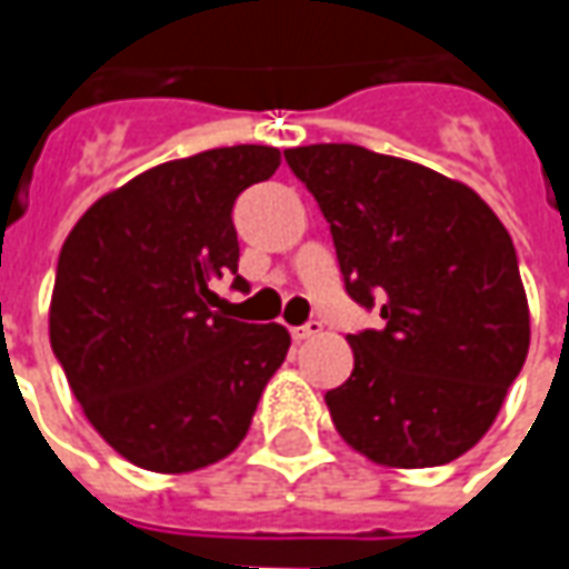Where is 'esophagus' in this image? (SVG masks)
Returning a JSON list of instances; mask_svg holds the SVG:
<instances>
[{
    "label": "esophagus",
    "mask_w": 569,
    "mask_h": 569,
    "mask_svg": "<svg viewBox=\"0 0 569 569\" xmlns=\"http://www.w3.org/2000/svg\"><path fill=\"white\" fill-rule=\"evenodd\" d=\"M319 332H322V322H319V319H310V322H303V326H291V339L295 341L313 339Z\"/></svg>",
    "instance_id": "1"
}]
</instances>
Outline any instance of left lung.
<instances>
[{
    "instance_id": "left-lung-1",
    "label": "left lung",
    "mask_w": 569,
    "mask_h": 569,
    "mask_svg": "<svg viewBox=\"0 0 569 569\" xmlns=\"http://www.w3.org/2000/svg\"><path fill=\"white\" fill-rule=\"evenodd\" d=\"M380 329L348 336L351 377L326 392L339 433L396 469L447 466L493 425L529 355L516 247L488 202L430 167L361 144L288 148Z\"/></svg>"
}]
</instances>
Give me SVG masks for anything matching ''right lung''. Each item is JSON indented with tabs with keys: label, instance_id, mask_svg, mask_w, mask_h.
Listing matches in <instances>:
<instances>
[{
	"label": "right lung",
	"instance_id": "right-lung-1",
	"mask_svg": "<svg viewBox=\"0 0 569 569\" xmlns=\"http://www.w3.org/2000/svg\"><path fill=\"white\" fill-rule=\"evenodd\" d=\"M281 151L230 144L167 161L98 199L56 262L50 345L98 433L148 471L224 459L291 336L214 310L237 274L233 202L269 180Z\"/></svg>",
	"mask_w": 569,
	"mask_h": 569
}]
</instances>
